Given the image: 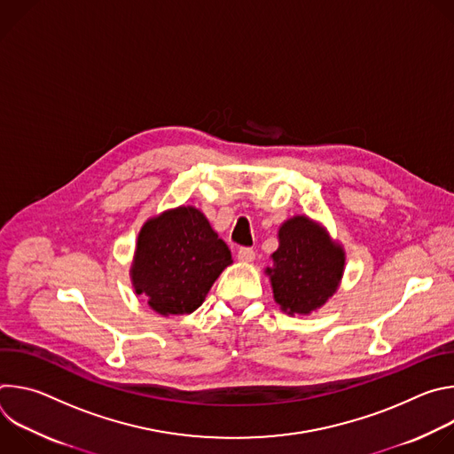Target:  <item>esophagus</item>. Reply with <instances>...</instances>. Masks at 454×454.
I'll list each match as a JSON object with an SVG mask.
<instances>
[{
	"instance_id": "obj_1",
	"label": "esophagus",
	"mask_w": 454,
	"mask_h": 454,
	"mask_svg": "<svg viewBox=\"0 0 454 454\" xmlns=\"http://www.w3.org/2000/svg\"><path fill=\"white\" fill-rule=\"evenodd\" d=\"M237 258L240 262H251L253 258H254V251H253V247H239V251H237Z\"/></svg>"
}]
</instances>
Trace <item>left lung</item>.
Wrapping results in <instances>:
<instances>
[{
    "instance_id": "8db88e82",
    "label": "left lung",
    "mask_w": 454,
    "mask_h": 454,
    "mask_svg": "<svg viewBox=\"0 0 454 454\" xmlns=\"http://www.w3.org/2000/svg\"><path fill=\"white\" fill-rule=\"evenodd\" d=\"M280 246L268 270L277 303L289 314H309L338 289L345 253L307 217H293L278 231Z\"/></svg>"
}]
</instances>
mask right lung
Returning a JSON list of instances; mask_svg holds the SVG:
<instances>
[{"label": "right lung", "instance_id": "1", "mask_svg": "<svg viewBox=\"0 0 454 454\" xmlns=\"http://www.w3.org/2000/svg\"><path fill=\"white\" fill-rule=\"evenodd\" d=\"M231 264V253L207 217L181 207L145 223L138 235L133 284L163 316L196 310Z\"/></svg>", "mask_w": 454, "mask_h": 454}]
</instances>
